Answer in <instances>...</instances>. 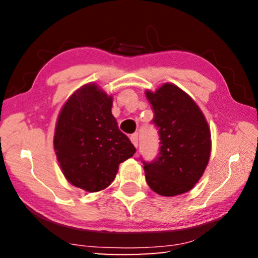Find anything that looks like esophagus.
Returning a JSON list of instances; mask_svg holds the SVG:
<instances>
[{"label":"esophagus","instance_id":"obj_1","mask_svg":"<svg viewBox=\"0 0 258 258\" xmlns=\"http://www.w3.org/2000/svg\"><path fill=\"white\" fill-rule=\"evenodd\" d=\"M130 139H131V142L133 143V146L135 147V148H138V145H139V139H138V135L137 134H132L130 137Z\"/></svg>","mask_w":258,"mask_h":258}]
</instances>
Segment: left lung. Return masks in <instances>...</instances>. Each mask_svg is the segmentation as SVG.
<instances>
[{
  "instance_id": "obj_1",
  "label": "left lung",
  "mask_w": 258,
  "mask_h": 258,
  "mask_svg": "<svg viewBox=\"0 0 258 258\" xmlns=\"http://www.w3.org/2000/svg\"><path fill=\"white\" fill-rule=\"evenodd\" d=\"M159 134V152L151 161L142 159L151 190L172 197L191 190L202 177L211 156V132L199 107L174 84L155 93L147 91Z\"/></svg>"
}]
</instances>
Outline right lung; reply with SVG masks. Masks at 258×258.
<instances>
[{"label":"right lung","instance_id":"right-lung-1","mask_svg":"<svg viewBox=\"0 0 258 258\" xmlns=\"http://www.w3.org/2000/svg\"><path fill=\"white\" fill-rule=\"evenodd\" d=\"M111 106V97L97 85H85L68 99L55 126L54 150L63 175L89 192L110 185L119 164L135 154Z\"/></svg>","mask_w":258,"mask_h":258}]
</instances>
